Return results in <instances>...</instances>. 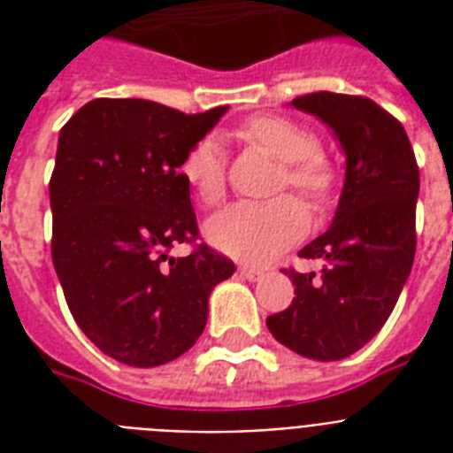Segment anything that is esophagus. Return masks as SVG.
Segmentation results:
<instances>
[{
  "label": "esophagus",
  "mask_w": 453,
  "mask_h": 453,
  "mask_svg": "<svg viewBox=\"0 0 453 453\" xmlns=\"http://www.w3.org/2000/svg\"><path fill=\"white\" fill-rule=\"evenodd\" d=\"M240 275L244 277V280H249V282H258V280H263V275H265V273H263V270H258V268H249V265H242Z\"/></svg>",
  "instance_id": "esophagus-1"
}]
</instances>
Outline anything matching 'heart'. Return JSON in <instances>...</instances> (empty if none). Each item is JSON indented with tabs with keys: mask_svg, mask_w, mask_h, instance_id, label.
<instances>
[{
	"mask_svg": "<svg viewBox=\"0 0 453 453\" xmlns=\"http://www.w3.org/2000/svg\"><path fill=\"white\" fill-rule=\"evenodd\" d=\"M240 138L282 162L280 188L289 185L310 204H319L334 185V171L317 155V138L289 117L263 115L249 119ZM180 173L204 206L219 204L226 195V162L220 143L206 136L183 157ZM308 227V216L294 197L265 204L242 202L219 211L206 223V237L223 254L247 263H268L296 244Z\"/></svg>",
	"mask_w": 453,
	"mask_h": 453,
	"instance_id": "obj_1",
	"label": "heart"
}]
</instances>
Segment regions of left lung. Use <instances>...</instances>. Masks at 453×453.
Here are the masks:
<instances>
[{"mask_svg": "<svg viewBox=\"0 0 453 453\" xmlns=\"http://www.w3.org/2000/svg\"><path fill=\"white\" fill-rule=\"evenodd\" d=\"M291 105L334 131L345 155V180L329 230L298 251L322 261V275L291 270L296 296L265 324L289 350L336 362L379 334L407 284L418 166L404 127L369 98L317 91Z\"/></svg>", "mask_w": 453, "mask_h": 453, "instance_id": "obj_1", "label": "left lung"}]
</instances>
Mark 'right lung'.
Instances as JSON below:
<instances>
[{"mask_svg":"<svg viewBox=\"0 0 453 453\" xmlns=\"http://www.w3.org/2000/svg\"><path fill=\"white\" fill-rule=\"evenodd\" d=\"M227 105L183 115L143 98H96L60 129L49 197L53 268L87 338L129 366L166 365L202 336L234 263L197 237L183 157Z\"/></svg>","mask_w":453,"mask_h":453,"instance_id":"right-lung-1","label":"right lung"}]
</instances>
